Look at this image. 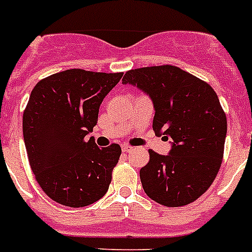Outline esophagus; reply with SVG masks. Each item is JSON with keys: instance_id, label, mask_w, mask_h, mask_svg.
<instances>
[{"instance_id": "esophagus-1", "label": "esophagus", "mask_w": 252, "mask_h": 252, "mask_svg": "<svg viewBox=\"0 0 252 252\" xmlns=\"http://www.w3.org/2000/svg\"><path fill=\"white\" fill-rule=\"evenodd\" d=\"M122 150H123V152H130V151H133L134 148L130 147V146H128V144H124L123 147H122Z\"/></svg>"}]
</instances>
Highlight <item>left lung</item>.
Wrapping results in <instances>:
<instances>
[{"label":"left lung","mask_w":252,"mask_h":252,"mask_svg":"<svg viewBox=\"0 0 252 252\" xmlns=\"http://www.w3.org/2000/svg\"><path fill=\"white\" fill-rule=\"evenodd\" d=\"M132 84L151 96L153 130L172 139L170 155L150 150L141 168L142 187L165 207H184L202 196L217 176L224 152L226 113L205 81L176 65L162 64L126 72Z\"/></svg>","instance_id":"obj_1"}]
</instances>
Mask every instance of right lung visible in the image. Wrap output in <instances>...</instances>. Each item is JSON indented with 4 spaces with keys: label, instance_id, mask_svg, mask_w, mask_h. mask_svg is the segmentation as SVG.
<instances>
[{
    "label": "right lung",
    "instance_id": "right-lung-1",
    "mask_svg": "<svg viewBox=\"0 0 252 252\" xmlns=\"http://www.w3.org/2000/svg\"><path fill=\"white\" fill-rule=\"evenodd\" d=\"M122 76L72 68L32 89L23 115L24 141L35 180L54 202L82 208L108 191L122 148L117 143L100 148L87 134Z\"/></svg>",
    "mask_w": 252,
    "mask_h": 252
}]
</instances>
